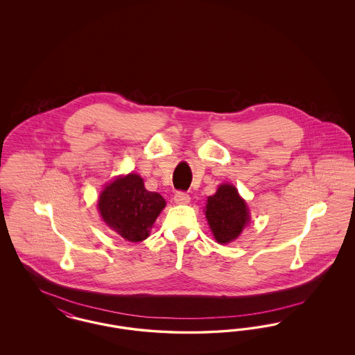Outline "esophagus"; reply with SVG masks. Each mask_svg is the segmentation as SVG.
I'll return each instance as SVG.
<instances>
[{
    "label": "esophagus",
    "mask_w": 355,
    "mask_h": 355,
    "mask_svg": "<svg viewBox=\"0 0 355 355\" xmlns=\"http://www.w3.org/2000/svg\"><path fill=\"white\" fill-rule=\"evenodd\" d=\"M174 201L175 203H181V205H185V203L190 202V196L185 193V191H177L174 194Z\"/></svg>",
    "instance_id": "obj_1"
}]
</instances>
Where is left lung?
I'll use <instances>...</instances> for the list:
<instances>
[{"instance_id": "8db88e82", "label": "left lung", "mask_w": 355, "mask_h": 355, "mask_svg": "<svg viewBox=\"0 0 355 355\" xmlns=\"http://www.w3.org/2000/svg\"><path fill=\"white\" fill-rule=\"evenodd\" d=\"M205 214L214 238L220 243L236 239L249 223L246 203L233 185H220L217 193L207 198Z\"/></svg>"}]
</instances>
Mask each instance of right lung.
Listing matches in <instances>:
<instances>
[{
    "instance_id": "add662e5",
    "label": "right lung",
    "mask_w": 355,
    "mask_h": 355,
    "mask_svg": "<svg viewBox=\"0 0 355 355\" xmlns=\"http://www.w3.org/2000/svg\"><path fill=\"white\" fill-rule=\"evenodd\" d=\"M165 205L161 194L145 189L139 175L129 174L103 189L98 209L103 220L117 234L139 242L149 236V229Z\"/></svg>"
}]
</instances>
